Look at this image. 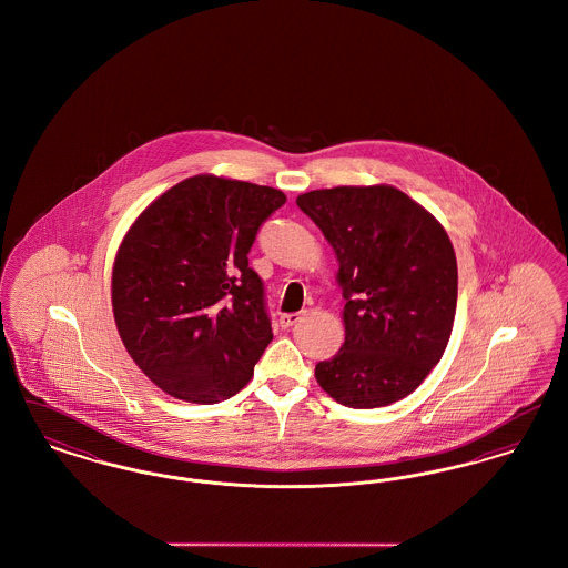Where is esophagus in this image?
<instances>
[{"instance_id":"1","label":"esophagus","mask_w":568,"mask_h":568,"mask_svg":"<svg viewBox=\"0 0 568 568\" xmlns=\"http://www.w3.org/2000/svg\"><path fill=\"white\" fill-rule=\"evenodd\" d=\"M300 320H302V313H283V315L278 317V324H281V327H292V325H296Z\"/></svg>"}]
</instances>
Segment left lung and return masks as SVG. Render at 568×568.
<instances>
[{
	"label": "left lung",
	"mask_w": 568,
	"mask_h": 568,
	"mask_svg": "<svg viewBox=\"0 0 568 568\" xmlns=\"http://www.w3.org/2000/svg\"><path fill=\"white\" fill-rule=\"evenodd\" d=\"M338 257L345 343L315 366L336 403L375 408L408 396L449 343L458 264L447 232L389 185L297 195Z\"/></svg>",
	"instance_id": "obj_1"
}]
</instances>
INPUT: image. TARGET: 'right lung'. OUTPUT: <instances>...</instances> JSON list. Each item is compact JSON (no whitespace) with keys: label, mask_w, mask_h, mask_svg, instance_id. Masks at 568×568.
Masks as SVG:
<instances>
[{"label":"right lung","mask_w":568,"mask_h":568,"mask_svg":"<svg viewBox=\"0 0 568 568\" xmlns=\"http://www.w3.org/2000/svg\"><path fill=\"white\" fill-rule=\"evenodd\" d=\"M285 193L191 176L125 234L112 271L114 322L165 394L215 405L239 394L272 341L264 281L248 251Z\"/></svg>","instance_id":"add662e5"}]
</instances>
